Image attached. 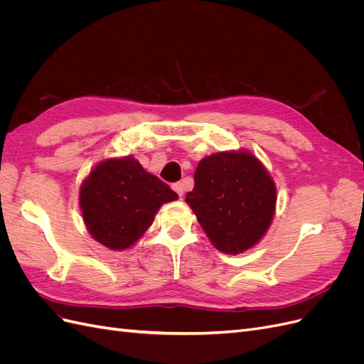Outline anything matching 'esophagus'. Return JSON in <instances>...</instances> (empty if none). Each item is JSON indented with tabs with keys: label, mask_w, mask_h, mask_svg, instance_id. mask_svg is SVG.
<instances>
[{
	"label": "esophagus",
	"mask_w": 364,
	"mask_h": 364,
	"mask_svg": "<svg viewBox=\"0 0 364 364\" xmlns=\"http://www.w3.org/2000/svg\"><path fill=\"white\" fill-rule=\"evenodd\" d=\"M173 190L176 191V193H178V196L181 197V199H182V196H183V185L181 183V182H178V183H174L173 185Z\"/></svg>",
	"instance_id": "34e87169"
}]
</instances>
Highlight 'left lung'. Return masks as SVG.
Instances as JSON below:
<instances>
[{
  "instance_id": "left-lung-1",
  "label": "left lung",
  "mask_w": 364,
  "mask_h": 364,
  "mask_svg": "<svg viewBox=\"0 0 364 364\" xmlns=\"http://www.w3.org/2000/svg\"><path fill=\"white\" fill-rule=\"evenodd\" d=\"M277 185L250 150H226L205 156L194 171V188L186 194L213 246L238 255L266 235L277 209Z\"/></svg>"
}]
</instances>
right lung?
<instances>
[{"label": "right lung", "instance_id": "add662e5", "mask_svg": "<svg viewBox=\"0 0 364 364\" xmlns=\"http://www.w3.org/2000/svg\"><path fill=\"white\" fill-rule=\"evenodd\" d=\"M167 183L134 156L95 164L79 188V206L90 235L109 250L134 247L164 203L178 200Z\"/></svg>", "mask_w": 364, "mask_h": 364}]
</instances>
